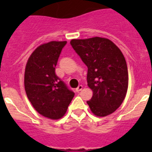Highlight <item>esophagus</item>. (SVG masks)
<instances>
[{"mask_svg": "<svg viewBox=\"0 0 152 152\" xmlns=\"http://www.w3.org/2000/svg\"><path fill=\"white\" fill-rule=\"evenodd\" d=\"M82 89H83V86H82V85H79L78 88H76V91H77V92H79V91H80L82 90Z\"/></svg>", "mask_w": 152, "mask_h": 152, "instance_id": "esophagus-1", "label": "esophagus"}]
</instances>
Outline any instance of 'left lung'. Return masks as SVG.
<instances>
[{"label":"left lung","mask_w":152,"mask_h":152,"mask_svg":"<svg viewBox=\"0 0 152 152\" xmlns=\"http://www.w3.org/2000/svg\"><path fill=\"white\" fill-rule=\"evenodd\" d=\"M70 44L88 69V85L93 91L92 98L87 101L91 110L98 117L110 114L127 93L129 74L124 55L105 38L72 39Z\"/></svg>","instance_id":"obj_1"}]
</instances>
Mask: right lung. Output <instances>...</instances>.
Returning a JSON list of instances; mask_svg holds the SVG:
<instances>
[{"mask_svg": "<svg viewBox=\"0 0 152 152\" xmlns=\"http://www.w3.org/2000/svg\"><path fill=\"white\" fill-rule=\"evenodd\" d=\"M66 43L52 41L39 46L30 56L25 68L24 88L28 99L38 113L53 120L65 114L75 95L55 73Z\"/></svg>", "mask_w": 152, "mask_h": 152, "instance_id": "1", "label": "right lung"}]
</instances>
